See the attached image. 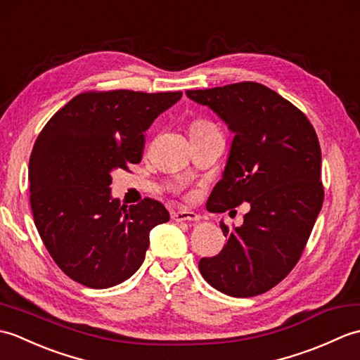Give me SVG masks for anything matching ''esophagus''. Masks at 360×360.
Masks as SVG:
<instances>
[{"label":"esophagus","instance_id":"obj_1","mask_svg":"<svg viewBox=\"0 0 360 360\" xmlns=\"http://www.w3.org/2000/svg\"><path fill=\"white\" fill-rule=\"evenodd\" d=\"M172 219L176 221V223H182V221H195V223H198V221H200V217H198L195 212L179 210V212H174L173 213Z\"/></svg>","mask_w":360,"mask_h":360}]
</instances>
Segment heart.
Wrapping results in <instances>:
<instances>
[{
	"instance_id": "obj_1",
	"label": "heart",
	"mask_w": 360,
	"mask_h": 360,
	"mask_svg": "<svg viewBox=\"0 0 360 360\" xmlns=\"http://www.w3.org/2000/svg\"><path fill=\"white\" fill-rule=\"evenodd\" d=\"M212 129H217L213 127L210 122L207 120H195L192 124V128H190V133H205V131H212Z\"/></svg>"
}]
</instances>
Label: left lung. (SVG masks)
<instances>
[{
  "label": "left lung",
  "mask_w": 360,
  "mask_h": 360,
  "mask_svg": "<svg viewBox=\"0 0 360 360\" xmlns=\"http://www.w3.org/2000/svg\"><path fill=\"white\" fill-rule=\"evenodd\" d=\"M186 94L210 108L233 134L207 209L250 205L240 227L221 221L227 243L217 257L201 259L200 272L226 295H259L292 271L322 209L317 134L300 110L262 83Z\"/></svg>",
  "instance_id": "obj_1"
}]
</instances>
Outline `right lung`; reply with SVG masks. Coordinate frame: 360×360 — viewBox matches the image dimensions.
<instances>
[{
  "instance_id": "right-lung-1",
  "label": "right lung",
  "mask_w": 360,
  "mask_h": 360,
  "mask_svg": "<svg viewBox=\"0 0 360 360\" xmlns=\"http://www.w3.org/2000/svg\"><path fill=\"white\" fill-rule=\"evenodd\" d=\"M182 97L106 91L75 96L38 134L29 159L30 207L46 249L68 277L105 289L143 263L150 232L167 223L162 204L122 205L111 173L142 159L143 133Z\"/></svg>"
}]
</instances>
